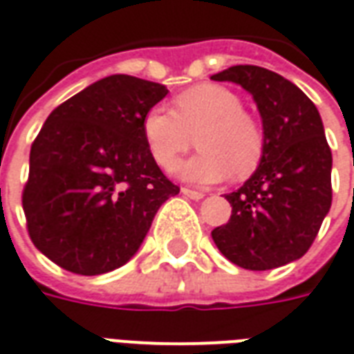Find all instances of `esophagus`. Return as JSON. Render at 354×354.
I'll use <instances>...</instances> for the list:
<instances>
[{"label":"esophagus","mask_w":354,"mask_h":354,"mask_svg":"<svg viewBox=\"0 0 354 354\" xmlns=\"http://www.w3.org/2000/svg\"><path fill=\"white\" fill-rule=\"evenodd\" d=\"M181 192L187 198H190V200H202V198L205 196L204 192H198V190H192V189H183Z\"/></svg>","instance_id":"obj_1"}]
</instances>
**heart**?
I'll use <instances>...</instances> for the list:
<instances>
[{
	"label": "heart",
	"instance_id": "b5f03b06",
	"mask_svg": "<svg viewBox=\"0 0 354 354\" xmlns=\"http://www.w3.org/2000/svg\"><path fill=\"white\" fill-rule=\"evenodd\" d=\"M242 101L229 87L196 85L175 99V109H150L142 120V137L150 156L162 169H171L196 141L200 152L175 173L183 181L213 185L234 173L245 177L263 156V133L242 112Z\"/></svg>",
	"mask_w": 354,
	"mask_h": 354
}]
</instances>
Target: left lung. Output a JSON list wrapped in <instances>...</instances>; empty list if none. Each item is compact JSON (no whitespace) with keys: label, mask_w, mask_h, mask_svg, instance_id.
<instances>
[{"label":"left lung","mask_w":354,"mask_h":354,"mask_svg":"<svg viewBox=\"0 0 354 354\" xmlns=\"http://www.w3.org/2000/svg\"><path fill=\"white\" fill-rule=\"evenodd\" d=\"M250 93L263 124V156L252 177L227 194L232 215L212 230L238 267L269 270L303 257L332 205V150L309 97L277 72L238 64L213 74Z\"/></svg>","instance_id":"8db88e82"}]
</instances>
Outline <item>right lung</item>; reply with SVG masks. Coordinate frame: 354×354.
Wrapping results in <instances>:
<instances>
[{
  "label": "right lung",
  "mask_w": 354,
  "mask_h": 354,
  "mask_svg": "<svg viewBox=\"0 0 354 354\" xmlns=\"http://www.w3.org/2000/svg\"><path fill=\"white\" fill-rule=\"evenodd\" d=\"M165 95V85L114 74L45 120L22 207L34 245L59 267L95 277L125 265L160 205L179 194L142 137V120Z\"/></svg>",
  "instance_id": "obj_1"
}]
</instances>
